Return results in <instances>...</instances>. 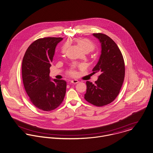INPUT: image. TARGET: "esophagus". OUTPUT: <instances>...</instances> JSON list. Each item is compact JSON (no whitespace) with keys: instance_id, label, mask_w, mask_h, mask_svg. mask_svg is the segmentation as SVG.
Wrapping results in <instances>:
<instances>
[{"instance_id":"34e87169","label":"esophagus","mask_w":153,"mask_h":153,"mask_svg":"<svg viewBox=\"0 0 153 153\" xmlns=\"http://www.w3.org/2000/svg\"><path fill=\"white\" fill-rule=\"evenodd\" d=\"M79 82V81L77 79H74V80H71V83H74V84H76Z\"/></svg>"}]
</instances>
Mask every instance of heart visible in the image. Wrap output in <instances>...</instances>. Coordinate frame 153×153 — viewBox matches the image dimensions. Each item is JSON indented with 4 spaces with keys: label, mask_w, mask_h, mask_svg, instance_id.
I'll use <instances>...</instances> for the list:
<instances>
[{
    "label": "heart",
    "mask_w": 153,
    "mask_h": 153,
    "mask_svg": "<svg viewBox=\"0 0 153 153\" xmlns=\"http://www.w3.org/2000/svg\"><path fill=\"white\" fill-rule=\"evenodd\" d=\"M75 42H76L79 47L81 48V49L84 52L89 53L90 51H92L94 49V47H95L94 44L89 39L78 38L75 39ZM65 51H66V47L64 46L62 49V53L64 54L65 53ZM69 73L71 75H74L75 74V71L74 70H71Z\"/></svg>",
    "instance_id": "heart-1"
}]
</instances>
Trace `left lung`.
Segmentation results:
<instances>
[{
	"instance_id": "1",
	"label": "left lung",
	"mask_w": 153,
	"mask_h": 153,
	"mask_svg": "<svg viewBox=\"0 0 153 153\" xmlns=\"http://www.w3.org/2000/svg\"><path fill=\"white\" fill-rule=\"evenodd\" d=\"M101 44V54L92 71L100 72L95 83L86 81L84 98L89 103L103 106L117 97L123 83L125 67L122 54L111 38L102 33H94Z\"/></svg>"
}]
</instances>
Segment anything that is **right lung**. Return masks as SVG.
I'll return each mask as SVG.
<instances>
[{
	"mask_svg": "<svg viewBox=\"0 0 153 153\" xmlns=\"http://www.w3.org/2000/svg\"><path fill=\"white\" fill-rule=\"evenodd\" d=\"M61 37H45L28 47L22 61V78L26 92L32 103L39 109L51 111L62 102L66 93L64 80L50 76L56 46Z\"/></svg>",
	"mask_w": 153,
	"mask_h": 153,
	"instance_id": "obj_1",
	"label": "right lung"
}]
</instances>
